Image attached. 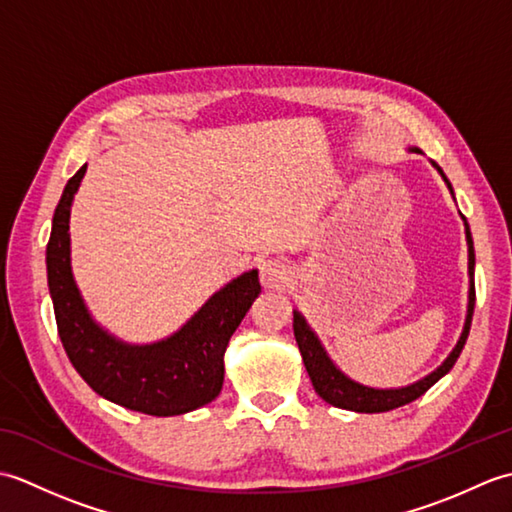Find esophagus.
<instances>
[{
    "mask_svg": "<svg viewBox=\"0 0 512 512\" xmlns=\"http://www.w3.org/2000/svg\"><path fill=\"white\" fill-rule=\"evenodd\" d=\"M288 277H290V270L284 262H281V259H266V262L259 266V279H262L264 288H273V290L284 288Z\"/></svg>",
    "mask_w": 512,
    "mask_h": 512,
    "instance_id": "34e87169",
    "label": "esophagus"
}]
</instances>
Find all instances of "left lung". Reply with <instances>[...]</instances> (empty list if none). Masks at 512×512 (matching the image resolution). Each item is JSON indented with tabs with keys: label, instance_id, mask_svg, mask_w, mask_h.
<instances>
[{
	"label": "left lung",
	"instance_id": "left-lung-1",
	"mask_svg": "<svg viewBox=\"0 0 512 512\" xmlns=\"http://www.w3.org/2000/svg\"><path fill=\"white\" fill-rule=\"evenodd\" d=\"M409 151L413 154H422L418 147H409ZM431 165L440 171L442 180L447 182L449 191L451 189V182L444 176V171L436 165V162L431 160ZM464 220V217H462ZM464 228H466V244H469V279H471V286H469V308H466V321H464V330L460 334V341L458 345L453 347V352L447 356V361H444L438 369H433L429 376H424L416 383H411L407 387H396V389H376V387H367L356 383L350 376H345L339 367L332 363V358L325 352V347L321 345L319 336L312 332V328L308 325V321L303 319L301 312H292L295 314V319H292V330H295V339L299 345V352L303 358V365L308 369V376L312 380V387L317 394L325 400L330 402V405L339 407V409H347V411H358V413H380V411H391L396 407L402 405H409L411 400L420 398L424 391L429 387H433L438 383V380L449 374V369L458 361V356L462 354V347L469 339V330H471V319H473V308H475V250H473V237L469 231V224L464 220Z\"/></svg>",
	"mask_w": 512,
	"mask_h": 512
}]
</instances>
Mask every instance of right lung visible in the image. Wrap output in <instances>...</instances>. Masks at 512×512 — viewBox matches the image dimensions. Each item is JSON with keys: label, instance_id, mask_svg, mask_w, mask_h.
I'll return each mask as SVG.
<instances>
[{"label": "right lung", "instance_id": "right-lung-1", "mask_svg": "<svg viewBox=\"0 0 512 512\" xmlns=\"http://www.w3.org/2000/svg\"><path fill=\"white\" fill-rule=\"evenodd\" d=\"M85 169L88 165L65 184L46 248L48 288L63 350L96 394L125 409L147 416L200 409L220 396L226 345L262 292L257 270L228 281L167 339L149 345L116 339L85 308L70 266V209Z\"/></svg>", "mask_w": 512, "mask_h": 512}]
</instances>
